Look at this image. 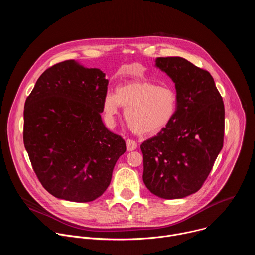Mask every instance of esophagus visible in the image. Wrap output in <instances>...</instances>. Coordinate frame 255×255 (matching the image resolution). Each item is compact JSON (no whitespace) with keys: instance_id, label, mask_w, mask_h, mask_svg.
Segmentation results:
<instances>
[{"instance_id":"1","label":"esophagus","mask_w":255,"mask_h":255,"mask_svg":"<svg viewBox=\"0 0 255 255\" xmlns=\"http://www.w3.org/2000/svg\"><path fill=\"white\" fill-rule=\"evenodd\" d=\"M126 147H127L128 151H133L137 148V143L131 139H128L126 141Z\"/></svg>"}]
</instances>
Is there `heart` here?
I'll list each match as a JSON object with an SVG mask.
<instances>
[{
  "label": "heart",
  "instance_id": "heart-1",
  "mask_svg": "<svg viewBox=\"0 0 255 255\" xmlns=\"http://www.w3.org/2000/svg\"><path fill=\"white\" fill-rule=\"evenodd\" d=\"M120 107L126 108L125 119L137 135H154L163 130L177 110L175 91L147 81H135L119 86L116 93H107L103 101L106 121L112 124Z\"/></svg>",
  "mask_w": 255,
  "mask_h": 255
}]
</instances>
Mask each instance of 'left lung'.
I'll return each instance as SVG.
<instances>
[{
  "label": "left lung",
  "mask_w": 255,
  "mask_h": 255,
  "mask_svg": "<svg viewBox=\"0 0 255 255\" xmlns=\"http://www.w3.org/2000/svg\"><path fill=\"white\" fill-rule=\"evenodd\" d=\"M177 96L173 120L144 141L143 181L155 196L172 200L198 192L223 147L225 110L210 72L183 57H157Z\"/></svg>",
  "instance_id": "left-lung-1"
}]
</instances>
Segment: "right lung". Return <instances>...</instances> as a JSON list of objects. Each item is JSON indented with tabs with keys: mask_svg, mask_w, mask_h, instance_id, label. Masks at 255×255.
Segmentation results:
<instances>
[{
	"mask_svg": "<svg viewBox=\"0 0 255 255\" xmlns=\"http://www.w3.org/2000/svg\"><path fill=\"white\" fill-rule=\"evenodd\" d=\"M105 77L99 68L66 60L46 69L26 99L25 148L41 185L57 199L101 197L126 151L122 137L102 121Z\"/></svg>",
	"mask_w": 255,
	"mask_h": 255,
	"instance_id": "1",
	"label": "right lung"
}]
</instances>
